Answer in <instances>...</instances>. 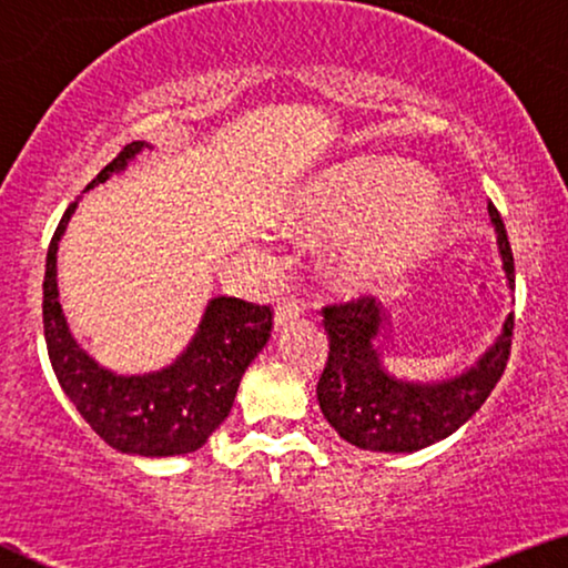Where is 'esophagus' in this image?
<instances>
[{
    "instance_id": "obj_1",
    "label": "esophagus",
    "mask_w": 568,
    "mask_h": 568,
    "mask_svg": "<svg viewBox=\"0 0 568 568\" xmlns=\"http://www.w3.org/2000/svg\"><path fill=\"white\" fill-rule=\"evenodd\" d=\"M301 313H303L301 303H295V301H283V303H277L275 316H273V321H275V332H281L283 326H287V324H291V321L298 318Z\"/></svg>"
}]
</instances>
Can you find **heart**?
<instances>
[{"label": "heart", "mask_w": 568, "mask_h": 568, "mask_svg": "<svg viewBox=\"0 0 568 568\" xmlns=\"http://www.w3.org/2000/svg\"><path fill=\"white\" fill-rule=\"evenodd\" d=\"M454 206L428 175L397 158L336 163L298 191L293 219L301 230L349 236L334 262V281L359 295L395 283L438 247Z\"/></svg>", "instance_id": "b5f03b06"}]
</instances>
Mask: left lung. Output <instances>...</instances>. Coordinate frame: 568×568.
Masks as SVG:
<instances>
[{
	"mask_svg": "<svg viewBox=\"0 0 568 568\" xmlns=\"http://www.w3.org/2000/svg\"><path fill=\"white\" fill-rule=\"evenodd\" d=\"M505 281L515 293V265L500 211L487 201ZM513 311L477 362L444 379H403L385 367L383 349L393 321L383 303L359 298L324 308L328 359L316 395L324 418L352 446L365 452L410 454L459 430L481 408L510 357Z\"/></svg>",
	"mask_w": 568,
	"mask_h": 568,
	"instance_id": "obj_1",
	"label": "left lung"
}]
</instances>
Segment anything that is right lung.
<instances>
[{
	"label": "right lung",
	"instance_id": "obj_1",
	"mask_svg": "<svg viewBox=\"0 0 568 568\" xmlns=\"http://www.w3.org/2000/svg\"><path fill=\"white\" fill-rule=\"evenodd\" d=\"M142 150H152L150 142L126 145L87 191L120 175ZM75 206L79 199L65 209L50 240L42 281V326L58 383L81 418L116 452L150 459L199 452L230 416L244 369L267 344L273 313L267 306L216 295L203 308L196 334L171 365L142 375H122L99 365L71 334L58 298V244Z\"/></svg>",
	"mask_w": 568,
	"mask_h": 568
}]
</instances>
